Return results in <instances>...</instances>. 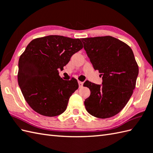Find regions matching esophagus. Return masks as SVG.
I'll use <instances>...</instances> for the list:
<instances>
[{"label": "esophagus", "instance_id": "obj_1", "mask_svg": "<svg viewBox=\"0 0 153 153\" xmlns=\"http://www.w3.org/2000/svg\"><path fill=\"white\" fill-rule=\"evenodd\" d=\"M78 84H79V87H83V82H80V81H78Z\"/></svg>", "mask_w": 153, "mask_h": 153}]
</instances>
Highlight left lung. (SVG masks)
<instances>
[{
  "mask_svg": "<svg viewBox=\"0 0 153 153\" xmlns=\"http://www.w3.org/2000/svg\"><path fill=\"white\" fill-rule=\"evenodd\" d=\"M82 41L94 69L102 76L101 85L84 83L91 91L84 105L91 115L110 118L124 108L135 87L139 68L134 53L128 45L111 36Z\"/></svg>",
  "mask_w": 153,
  "mask_h": 153,
  "instance_id": "8db88e82",
  "label": "left lung"
}]
</instances>
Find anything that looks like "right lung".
Returning a JSON list of instances; mask_svg holds the SVG:
<instances>
[{"mask_svg": "<svg viewBox=\"0 0 153 153\" xmlns=\"http://www.w3.org/2000/svg\"><path fill=\"white\" fill-rule=\"evenodd\" d=\"M83 47L79 39L48 35L32 40L19 57L18 81L25 100L34 111L45 116L61 114L78 89L76 79L64 80L58 69Z\"/></svg>", "mask_w": 153, "mask_h": 153, "instance_id": "obj_1", "label": "right lung"}]
</instances>
